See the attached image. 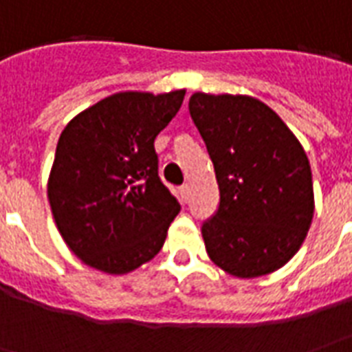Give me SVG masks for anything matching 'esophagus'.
<instances>
[{"label":"esophagus","instance_id":"1","mask_svg":"<svg viewBox=\"0 0 352 352\" xmlns=\"http://www.w3.org/2000/svg\"><path fill=\"white\" fill-rule=\"evenodd\" d=\"M181 199H183L184 204H186V201H188V199H190V194H192V188H190V184H183V186H181Z\"/></svg>","mask_w":352,"mask_h":352}]
</instances>
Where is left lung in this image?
<instances>
[{"label":"left lung","mask_w":352,"mask_h":352,"mask_svg":"<svg viewBox=\"0 0 352 352\" xmlns=\"http://www.w3.org/2000/svg\"><path fill=\"white\" fill-rule=\"evenodd\" d=\"M188 111L221 192L219 211L201 226L209 258L239 279L277 272L302 247L315 211L302 143L252 96L194 92Z\"/></svg>","instance_id":"obj_1"}]
</instances>
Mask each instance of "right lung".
I'll return each instance as SVG.
<instances>
[{
	"instance_id": "add662e5",
	"label": "right lung",
	"mask_w": 352,
	"mask_h": 352,
	"mask_svg": "<svg viewBox=\"0 0 352 352\" xmlns=\"http://www.w3.org/2000/svg\"><path fill=\"white\" fill-rule=\"evenodd\" d=\"M184 94L116 92L73 116L60 133L49 204L65 245L94 270L124 275L164 247L181 206L158 177L154 139Z\"/></svg>"
}]
</instances>
